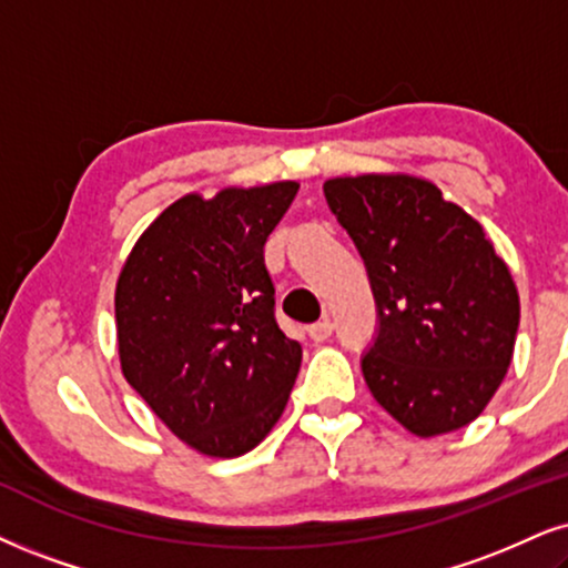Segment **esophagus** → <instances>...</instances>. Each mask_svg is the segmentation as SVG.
<instances>
[{"label":"esophagus","instance_id":"34e87169","mask_svg":"<svg viewBox=\"0 0 568 568\" xmlns=\"http://www.w3.org/2000/svg\"><path fill=\"white\" fill-rule=\"evenodd\" d=\"M307 334H311L313 342H326L334 334V324L328 318H324V321H318V324H313L311 328H307Z\"/></svg>","mask_w":568,"mask_h":568}]
</instances>
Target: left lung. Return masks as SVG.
I'll use <instances>...</instances> for the list:
<instances>
[{
    "label": "left lung",
    "instance_id": "8db88e82",
    "mask_svg": "<svg viewBox=\"0 0 568 568\" xmlns=\"http://www.w3.org/2000/svg\"><path fill=\"white\" fill-rule=\"evenodd\" d=\"M376 300L363 379L418 437L471 424L500 387L519 328L508 265L466 210L413 176L324 184Z\"/></svg>",
    "mask_w": 568,
    "mask_h": 568
}]
</instances>
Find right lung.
I'll list each match as a JSON object with an SVG mask.
<instances>
[{
  "instance_id": "1",
  "label": "right lung",
  "mask_w": 568,
  "mask_h": 568,
  "mask_svg": "<svg viewBox=\"0 0 568 568\" xmlns=\"http://www.w3.org/2000/svg\"><path fill=\"white\" fill-rule=\"evenodd\" d=\"M300 184L173 202L131 250L115 290L125 382L176 437L215 458L278 422L303 347L276 324L263 247Z\"/></svg>"
}]
</instances>
